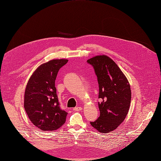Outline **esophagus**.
<instances>
[{
	"label": "esophagus",
	"mask_w": 161,
	"mask_h": 161,
	"mask_svg": "<svg viewBox=\"0 0 161 161\" xmlns=\"http://www.w3.org/2000/svg\"><path fill=\"white\" fill-rule=\"evenodd\" d=\"M81 109H82V108L81 107H76L74 108V110H75V111H80V110H81Z\"/></svg>",
	"instance_id": "34e87169"
}]
</instances>
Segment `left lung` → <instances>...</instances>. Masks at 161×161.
I'll return each instance as SVG.
<instances>
[{
  "mask_svg": "<svg viewBox=\"0 0 161 161\" xmlns=\"http://www.w3.org/2000/svg\"><path fill=\"white\" fill-rule=\"evenodd\" d=\"M87 62L93 66L97 75L100 99L98 102L100 116L90 124L101 133H110L117 128L128 113L131 103L129 82L107 56H96Z\"/></svg>",
  "mask_w": 161,
  "mask_h": 161,
  "instance_id": "1",
  "label": "left lung"
}]
</instances>
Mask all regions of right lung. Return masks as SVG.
Wrapping results in <instances>:
<instances>
[{
  "label": "right lung",
  "mask_w": 161,
  "mask_h": 161,
  "mask_svg": "<svg viewBox=\"0 0 161 161\" xmlns=\"http://www.w3.org/2000/svg\"><path fill=\"white\" fill-rule=\"evenodd\" d=\"M68 60H52L39 66L27 83L24 108L31 122L43 131L58 130L66 122L68 113L62 110L55 87L59 69Z\"/></svg>",
  "instance_id": "obj_1"
}]
</instances>
